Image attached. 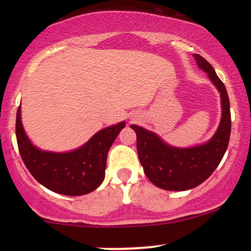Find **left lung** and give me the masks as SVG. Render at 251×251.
Listing matches in <instances>:
<instances>
[{
  "label": "left lung",
  "mask_w": 251,
  "mask_h": 251,
  "mask_svg": "<svg viewBox=\"0 0 251 251\" xmlns=\"http://www.w3.org/2000/svg\"><path fill=\"white\" fill-rule=\"evenodd\" d=\"M197 66L208 74L221 94L222 118L217 131L206 143L191 148H177L165 143L154 132L131 125L137 134V151L146 177L155 186L169 191L194 189L211 176L226 153L231 132L230 102L226 88L212 66L194 54Z\"/></svg>",
  "instance_id": "1"
}]
</instances>
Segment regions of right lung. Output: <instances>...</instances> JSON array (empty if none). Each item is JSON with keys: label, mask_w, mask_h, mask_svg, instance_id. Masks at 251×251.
Returning <instances> with one entry per match:
<instances>
[{"label": "right lung", "mask_w": 251, "mask_h": 251, "mask_svg": "<svg viewBox=\"0 0 251 251\" xmlns=\"http://www.w3.org/2000/svg\"><path fill=\"white\" fill-rule=\"evenodd\" d=\"M125 124L122 122L100 129L73 151H45L37 149L25 134L20 106L16 114L17 145L25 165L45 188L66 196H82L94 191L102 183L108 150Z\"/></svg>", "instance_id": "right-lung-1"}]
</instances>
